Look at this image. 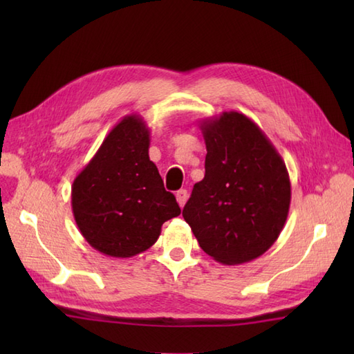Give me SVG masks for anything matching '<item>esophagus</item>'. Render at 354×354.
<instances>
[{"label": "esophagus", "mask_w": 354, "mask_h": 354, "mask_svg": "<svg viewBox=\"0 0 354 354\" xmlns=\"http://www.w3.org/2000/svg\"><path fill=\"white\" fill-rule=\"evenodd\" d=\"M187 199H189V193H187V190H178L176 192V201L179 207H184Z\"/></svg>", "instance_id": "esophagus-1"}]
</instances>
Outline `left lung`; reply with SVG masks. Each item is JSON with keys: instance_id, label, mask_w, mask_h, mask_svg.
Listing matches in <instances>:
<instances>
[{"instance_id": "left-lung-1", "label": "left lung", "mask_w": 354, "mask_h": 354, "mask_svg": "<svg viewBox=\"0 0 354 354\" xmlns=\"http://www.w3.org/2000/svg\"><path fill=\"white\" fill-rule=\"evenodd\" d=\"M205 176L183 209L199 246L222 265L265 254L280 236L290 205L289 173L251 118L236 111L201 123Z\"/></svg>"}]
</instances>
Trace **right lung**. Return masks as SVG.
Here are the masks:
<instances>
[{
	"instance_id": "obj_1",
	"label": "right lung",
	"mask_w": 354,
	"mask_h": 354,
	"mask_svg": "<svg viewBox=\"0 0 354 354\" xmlns=\"http://www.w3.org/2000/svg\"><path fill=\"white\" fill-rule=\"evenodd\" d=\"M150 132L141 115H126L103 140L71 187L74 221L95 251L133 257L152 246L165 221L181 214L149 160Z\"/></svg>"
}]
</instances>
